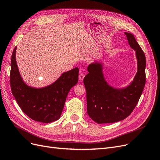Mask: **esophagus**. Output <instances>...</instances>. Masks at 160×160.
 I'll use <instances>...</instances> for the list:
<instances>
[{"instance_id":"34e87169","label":"esophagus","mask_w":160,"mask_h":160,"mask_svg":"<svg viewBox=\"0 0 160 160\" xmlns=\"http://www.w3.org/2000/svg\"><path fill=\"white\" fill-rule=\"evenodd\" d=\"M84 76H85V75L84 74H82V73H80V74H79V80L81 82V81H82L83 80V79H84Z\"/></svg>"}]
</instances>
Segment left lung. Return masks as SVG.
<instances>
[{
  "instance_id": "8db88e82",
  "label": "left lung",
  "mask_w": 160,
  "mask_h": 160,
  "mask_svg": "<svg viewBox=\"0 0 160 160\" xmlns=\"http://www.w3.org/2000/svg\"><path fill=\"white\" fill-rule=\"evenodd\" d=\"M130 46L136 51L138 70L133 82L128 88L117 89L104 79L102 67L92 63L84 78L86 90L87 112L97 123L119 122L126 118L137 106L146 83V57L133 34L125 32Z\"/></svg>"
}]
</instances>
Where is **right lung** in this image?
<instances>
[{
	"label": "right lung",
	"instance_id": "right-lung-1",
	"mask_svg": "<svg viewBox=\"0 0 160 160\" xmlns=\"http://www.w3.org/2000/svg\"><path fill=\"white\" fill-rule=\"evenodd\" d=\"M15 47L12 55L10 82L12 93L23 112L32 120L42 123L58 120L63 110L67 95L78 81L76 67L62 74L53 84L36 89L27 86L19 74Z\"/></svg>",
	"mask_w": 160,
	"mask_h": 160
}]
</instances>
